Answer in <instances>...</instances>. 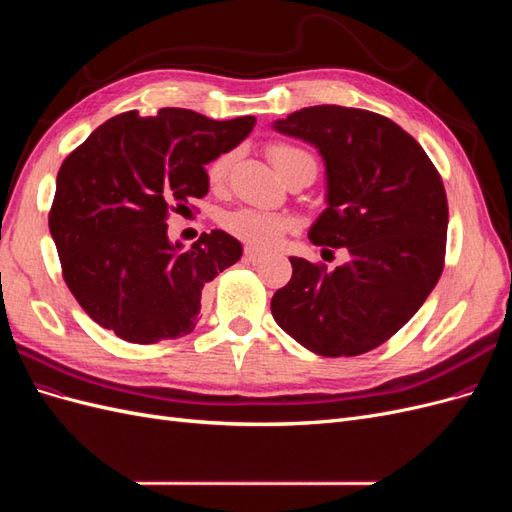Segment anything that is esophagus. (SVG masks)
<instances>
[{
  "mask_svg": "<svg viewBox=\"0 0 512 512\" xmlns=\"http://www.w3.org/2000/svg\"><path fill=\"white\" fill-rule=\"evenodd\" d=\"M262 258H265V254L252 250V247H245L243 262H247V265H258V262H262Z\"/></svg>",
  "mask_w": 512,
  "mask_h": 512,
  "instance_id": "esophagus-1",
  "label": "esophagus"
}]
</instances>
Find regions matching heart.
<instances>
[{
    "instance_id": "1",
    "label": "heart",
    "mask_w": 512,
    "mask_h": 512,
    "mask_svg": "<svg viewBox=\"0 0 512 512\" xmlns=\"http://www.w3.org/2000/svg\"><path fill=\"white\" fill-rule=\"evenodd\" d=\"M232 158H235L232 153H222V156H218L207 166V181L211 188H222L226 177H228ZM269 160L275 166L277 175L280 177L284 170L288 166H292L294 162H299V160L314 162V158L309 156L307 151L294 147V145H286V143L271 145ZM222 226L226 232H230L232 237H237L247 247H252V250H271V247L280 243L282 237L292 228V220L280 213L243 207V209H235V211L226 213L222 218Z\"/></svg>"
}]
</instances>
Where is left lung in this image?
<instances>
[{
  "instance_id": "obj_1",
  "label": "left lung",
  "mask_w": 512,
  "mask_h": 512,
  "mask_svg": "<svg viewBox=\"0 0 512 512\" xmlns=\"http://www.w3.org/2000/svg\"><path fill=\"white\" fill-rule=\"evenodd\" d=\"M273 128L314 145L327 170L316 245L346 247L333 271L290 258V282L271 299L275 322L320 356H356L393 337L425 303L444 269L448 205L423 147L389 117L322 104Z\"/></svg>"
}]
</instances>
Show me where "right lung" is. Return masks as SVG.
<instances>
[{
	"instance_id": "1",
	"label": "right lung",
	"mask_w": 512,
	"mask_h": 512,
	"mask_svg": "<svg viewBox=\"0 0 512 512\" xmlns=\"http://www.w3.org/2000/svg\"><path fill=\"white\" fill-rule=\"evenodd\" d=\"M256 117L215 121L188 108L138 111L102 123L57 173L49 215L64 280L91 320L132 344L194 331L215 275L241 243L211 230L190 250L168 239L170 211L209 192L205 166L235 149Z\"/></svg>"
}]
</instances>
